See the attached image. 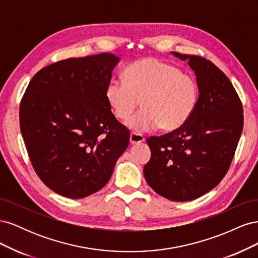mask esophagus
<instances>
[{"instance_id":"34e87169","label":"esophagus","mask_w":258,"mask_h":258,"mask_svg":"<svg viewBox=\"0 0 258 258\" xmlns=\"http://www.w3.org/2000/svg\"><path fill=\"white\" fill-rule=\"evenodd\" d=\"M143 141H145L144 136L137 134V132H131V135H130V143L131 144H140Z\"/></svg>"}]
</instances>
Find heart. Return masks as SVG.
Returning a JSON list of instances; mask_svg holds the SVG:
<instances>
[{
  "label": "heart",
  "mask_w": 258,
  "mask_h": 258,
  "mask_svg": "<svg viewBox=\"0 0 258 258\" xmlns=\"http://www.w3.org/2000/svg\"><path fill=\"white\" fill-rule=\"evenodd\" d=\"M105 98L116 118L130 117L142 100L143 107L127 121L137 132L162 127L175 130L189 119L199 100V86L190 74L157 59L146 58L128 66L123 81L111 79Z\"/></svg>",
  "instance_id": "b5f03b06"
}]
</instances>
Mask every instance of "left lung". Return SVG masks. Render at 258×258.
Wrapping results in <instances>:
<instances>
[{
  "label": "left lung",
  "mask_w": 258,
  "mask_h": 258,
  "mask_svg": "<svg viewBox=\"0 0 258 258\" xmlns=\"http://www.w3.org/2000/svg\"><path fill=\"white\" fill-rule=\"evenodd\" d=\"M171 53L188 61L199 100L183 126L147 139L152 157L144 166V176L160 196L184 202L204 196L227 173L243 129V108L228 77L212 62Z\"/></svg>",
  "instance_id": "8db88e82"
}]
</instances>
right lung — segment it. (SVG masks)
<instances>
[{
	"label": "right lung",
	"mask_w": 258,
	"mask_h": 258,
	"mask_svg": "<svg viewBox=\"0 0 258 258\" xmlns=\"http://www.w3.org/2000/svg\"><path fill=\"white\" fill-rule=\"evenodd\" d=\"M119 58L102 52L43 68L19 107L20 130L42 182L61 196L81 199L107 184L129 145V130L105 98Z\"/></svg>",
	"instance_id": "obj_1"
}]
</instances>
